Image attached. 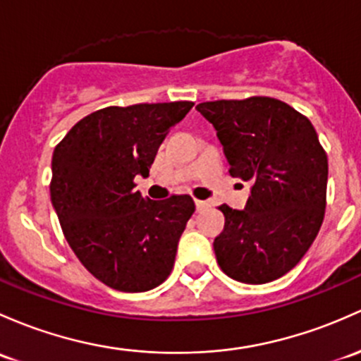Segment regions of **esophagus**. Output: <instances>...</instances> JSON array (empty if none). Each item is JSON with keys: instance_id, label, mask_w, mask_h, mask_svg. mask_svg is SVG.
<instances>
[{"instance_id": "esophagus-1", "label": "esophagus", "mask_w": 361, "mask_h": 361, "mask_svg": "<svg viewBox=\"0 0 361 361\" xmlns=\"http://www.w3.org/2000/svg\"><path fill=\"white\" fill-rule=\"evenodd\" d=\"M195 206L197 211H202L206 209V207H209V202H206V200H195Z\"/></svg>"}]
</instances>
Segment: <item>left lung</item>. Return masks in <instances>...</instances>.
I'll return each instance as SVG.
<instances>
[{"instance_id": "1", "label": "left lung", "mask_w": 361, "mask_h": 361, "mask_svg": "<svg viewBox=\"0 0 361 361\" xmlns=\"http://www.w3.org/2000/svg\"><path fill=\"white\" fill-rule=\"evenodd\" d=\"M195 109L214 126L231 176L252 181L244 211L219 206V268L244 283L280 279L308 252L325 216L329 161L317 131L308 117L270 97Z\"/></svg>"}]
</instances>
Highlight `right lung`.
<instances>
[{
    "instance_id": "right-lung-1",
    "label": "right lung",
    "mask_w": 361,
    "mask_h": 361,
    "mask_svg": "<svg viewBox=\"0 0 361 361\" xmlns=\"http://www.w3.org/2000/svg\"><path fill=\"white\" fill-rule=\"evenodd\" d=\"M192 102L105 107L82 117L55 147L51 204L71 249L91 275L123 292L161 286L195 211L190 195L143 199L149 169Z\"/></svg>"
}]
</instances>
